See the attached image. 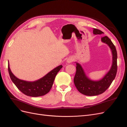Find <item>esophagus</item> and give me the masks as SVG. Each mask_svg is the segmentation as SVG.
<instances>
[{"label":"esophagus","instance_id":"obj_1","mask_svg":"<svg viewBox=\"0 0 127 127\" xmlns=\"http://www.w3.org/2000/svg\"><path fill=\"white\" fill-rule=\"evenodd\" d=\"M73 61V59L71 58H68L67 60V62L68 63H70L71 62H72Z\"/></svg>","mask_w":127,"mask_h":127}]
</instances>
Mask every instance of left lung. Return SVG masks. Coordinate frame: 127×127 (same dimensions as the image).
I'll return each instance as SVG.
<instances>
[{
    "instance_id": "1",
    "label": "left lung",
    "mask_w": 127,
    "mask_h": 127,
    "mask_svg": "<svg viewBox=\"0 0 127 127\" xmlns=\"http://www.w3.org/2000/svg\"><path fill=\"white\" fill-rule=\"evenodd\" d=\"M104 33L101 30L94 29L93 34ZM102 42L107 44L112 53V65L109 71L98 81H93L88 78L80 64L76 63V72L74 79L75 85L82 94L87 96H95L104 93L111 85L116 76L117 72V52L115 45L109 38L105 36L101 38Z\"/></svg>"
}]
</instances>
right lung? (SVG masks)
<instances>
[{
    "label": "right lung",
    "instance_id": "add662e5",
    "mask_svg": "<svg viewBox=\"0 0 127 127\" xmlns=\"http://www.w3.org/2000/svg\"><path fill=\"white\" fill-rule=\"evenodd\" d=\"M62 67V65H60L48 73L43 77L33 82H26L16 77L10 69L9 63L8 70L11 80L19 90L26 95L38 97L45 95L50 91L57 73Z\"/></svg>",
    "mask_w": 127,
    "mask_h": 127
}]
</instances>
